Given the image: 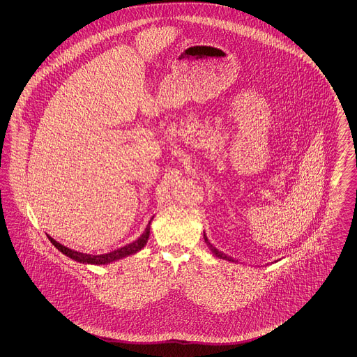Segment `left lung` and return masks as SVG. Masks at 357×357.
Returning <instances> with one entry per match:
<instances>
[{
    "label": "left lung",
    "mask_w": 357,
    "mask_h": 357,
    "mask_svg": "<svg viewBox=\"0 0 357 357\" xmlns=\"http://www.w3.org/2000/svg\"><path fill=\"white\" fill-rule=\"evenodd\" d=\"M204 242L207 243V246H208V249L213 252V255H215V257H218V258H222V259H227V261H231V262H234V259L231 258V257H229V255H225V253H222V252H220L217 248H214L210 242H208V239H207V237L204 236Z\"/></svg>",
    "instance_id": "1"
}]
</instances>
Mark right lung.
Masks as SVG:
<instances>
[{"label": "right lung", "mask_w": 357, "mask_h": 357, "mask_svg": "<svg viewBox=\"0 0 357 357\" xmlns=\"http://www.w3.org/2000/svg\"><path fill=\"white\" fill-rule=\"evenodd\" d=\"M150 223L149 222L144 233L137 238L136 241H134L132 243H128L123 248H120L118 250H114L111 253H107V255H86V253H80V252H75L72 249H68L67 246L59 243L57 241H54L53 238L50 237V241L52 242V245H54V248H57L63 255H67L69 258L77 261V262H82V264H92V265H105V264H111L114 261H118L120 258H124L127 255H135L139 250H142L144 248V245L147 243V239L150 237Z\"/></svg>", "instance_id": "obj_1"}]
</instances>
